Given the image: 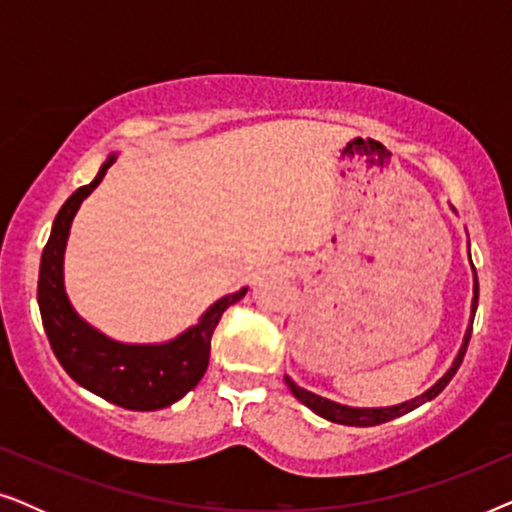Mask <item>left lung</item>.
<instances>
[{
	"label": "left lung",
	"instance_id": "1",
	"mask_svg": "<svg viewBox=\"0 0 512 512\" xmlns=\"http://www.w3.org/2000/svg\"><path fill=\"white\" fill-rule=\"evenodd\" d=\"M478 275H475V284H473V305H471V324L466 328V335H464V345H461L457 359L450 366V370L440 377V380L433 384L431 389H426L422 396L412 398V401H405V403H398V405H391V408H349V405H340V403H333L328 401V398H321L317 394H312V391H307L303 387H298L296 382L291 380L289 375H284L286 384H289L291 394L298 398L300 403H305L307 408L312 412H317L319 417L328 419V422H335V424H345V426H377V424H384V422H391V419L396 417H403L412 412L419 405L431 401V398H436L440 391H443L447 384L454 375H457V370L461 366V361H464V354L468 349V340H471V333H473V319H475V310H478Z\"/></svg>",
	"mask_w": 512,
	"mask_h": 512
}]
</instances>
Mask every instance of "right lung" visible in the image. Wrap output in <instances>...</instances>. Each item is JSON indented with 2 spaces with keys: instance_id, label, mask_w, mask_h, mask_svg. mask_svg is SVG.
I'll list each match as a JSON object with an SVG mask.
<instances>
[{
  "instance_id": "1",
  "label": "right lung",
  "mask_w": 512,
  "mask_h": 512,
  "mask_svg": "<svg viewBox=\"0 0 512 512\" xmlns=\"http://www.w3.org/2000/svg\"><path fill=\"white\" fill-rule=\"evenodd\" d=\"M114 163L116 153H111L97 177L88 186L76 188L60 207L41 254L37 300L53 354L74 382L125 410H160L184 398L202 380L209 366L214 328L221 314L235 305L247 289L216 300L198 324L163 345H125L86 324L67 298L62 261L69 228L81 202L100 186Z\"/></svg>"
}]
</instances>
